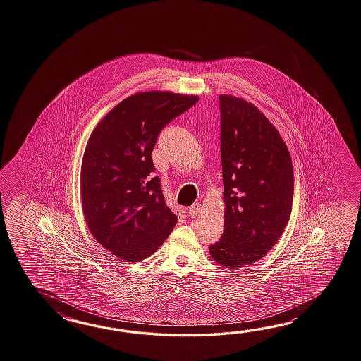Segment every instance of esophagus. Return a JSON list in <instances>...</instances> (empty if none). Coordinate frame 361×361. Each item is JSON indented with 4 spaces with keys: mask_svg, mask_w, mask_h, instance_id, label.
Segmentation results:
<instances>
[{
    "mask_svg": "<svg viewBox=\"0 0 361 361\" xmlns=\"http://www.w3.org/2000/svg\"><path fill=\"white\" fill-rule=\"evenodd\" d=\"M200 212H201V203L200 202L194 203L193 206H190V207H189V210H188V212H189V216H192V218L197 216V215L200 214Z\"/></svg>",
    "mask_w": 361,
    "mask_h": 361,
    "instance_id": "esophagus-1",
    "label": "esophagus"
}]
</instances>
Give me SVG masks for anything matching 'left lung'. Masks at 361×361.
<instances>
[{"label": "left lung", "instance_id": "obj_1", "mask_svg": "<svg viewBox=\"0 0 361 361\" xmlns=\"http://www.w3.org/2000/svg\"><path fill=\"white\" fill-rule=\"evenodd\" d=\"M223 236L210 246L229 269L261 259L281 238L293 202L290 151L267 117L241 97L220 95Z\"/></svg>", "mask_w": 361, "mask_h": 361}]
</instances>
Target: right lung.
<instances>
[{"instance_id":"right-lung-1","label":"right lung","mask_w":361,"mask_h":361,"mask_svg":"<svg viewBox=\"0 0 361 361\" xmlns=\"http://www.w3.org/2000/svg\"><path fill=\"white\" fill-rule=\"evenodd\" d=\"M197 102L171 91L137 92L90 135L80 168L83 215L97 243L126 262L157 252L176 226L151 154L163 128Z\"/></svg>"}]
</instances>
